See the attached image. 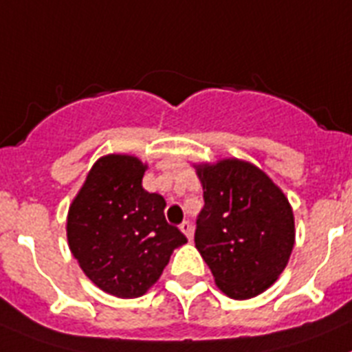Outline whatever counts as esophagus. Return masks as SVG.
<instances>
[{"mask_svg":"<svg viewBox=\"0 0 352 352\" xmlns=\"http://www.w3.org/2000/svg\"><path fill=\"white\" fill-rule=\"evenodd\" d=\"M179 230L185 233V236H187L188 240H192V235H194V228H192V224L188 221H183L182 224H179Z\"/></svg>","mask_w":352,"mask_h":352,"instance_id":"1","label":"esophagus"}]
</instances>
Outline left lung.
<instances>
[{"label": "left lung", "mask_w": 352, "mask_h": 352, "mask_svg": "<svg viewBox=\"0 0 352 352\" xmlns=\"http://www.w3.org/2000/svg\"><path fill=\"white\" fill-rule=\"evenodd\" d=\"M194 167L205 197L194 236L197 251L221 292L239 301L260 296L292 254V206L262 169L245 160Z\"/></svg>", "instance_id": "1"}]
</instances>
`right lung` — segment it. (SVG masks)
Here are the masks:
<instances>
[{"instance_id":"obj_1","label":"right lung","mask_w":352,"mask_h":352,"mask_svg":"<svg viewBox=\"0 0 352 352\" xmlns=\"http://www.w3.org/2000/svg\"><path fill=\"white\" fill-rule=\"evenodd\" d=\"M147 165L133 155L101 156L69 206L67 242L87 278L121 299L158 281L187 236L165 221V199L147 192Z\"/></svg>"}]
</instances>
